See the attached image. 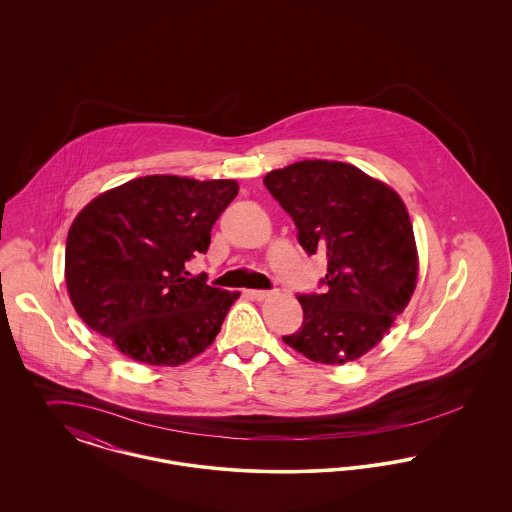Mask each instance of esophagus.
I'll return each instance as SVG.
<instances>
[{"instance_id": "esophagus-1", "label": "esophagus", "mask_w": 512, "mask_h": 512, "mask_svg": "<svg viewBox=\"0 0 512 512\" xmlns=\"http://www.w3.org/2000/svg\"><path fill=\"white\" fill-rule=\"evenodd\" d=\"M247 295H249L251 299H257V301H265V299H268V297L272 295V292H267V290H249Z\"/></svg>"}]
</instances>
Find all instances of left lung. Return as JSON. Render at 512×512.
I'll return each mask as SVG.
<instances>
[{"mask_svg": "<svg viewBox=\"0 0 512 512\" xmlns=\"http://www.w3.org/2000/svg\"><path fill=\"white\" fill-rule=\"evenodd\" d=\"M263 182L292 217L301 247L328 261L324 293L297 295L303 324L282 340L322 365L363 357L416 288L418 255L403 199L340 161H299Z\"/></svg>", "mask_w": 512, "mask_h": 512, "instance_id": "obj_1", "label": "left lung"}]
</instances>
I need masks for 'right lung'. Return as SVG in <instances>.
<instances>
[{
  "mask_svg": "<svg viewBox=\"0 0 512 512\" xmlns=\"http://www.w3.org/2000/svg\"><path fill=\"white\" fill-rule=\"evenodd\" d=\"M238 195L236 180L134 178L90 201L74 219L65 282L74 309L122 355L178 366L203 353L238 292L188 278L186 261L207 253L211 228Z\"/></svg>",
  "mask_w": 512,
  "mask_h": 512,
  "instance_id": "1",
  "label": "right lung"
}]
</instances>
